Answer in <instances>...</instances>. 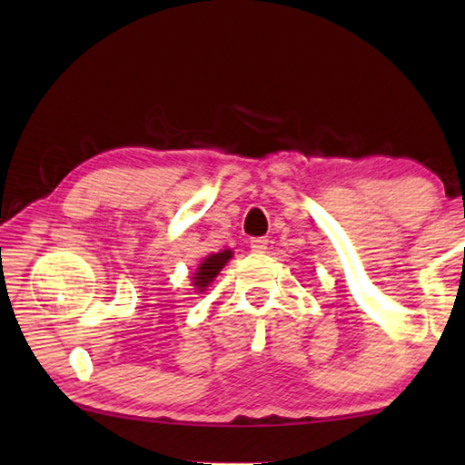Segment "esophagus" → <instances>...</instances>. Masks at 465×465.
Returning a JSON list of instances; mask_svg holds the SVG:
<instances>
[{
    "label": "esophagus",
    "mask_w": 465,
    "mask_h": 465,
    "mask_svg": "<svg viewBox=\"0 0 465 465\" xmlns=\"http://www.w3.org/2000/svg\"><path fill=\"white\" fill-rule=\"evenodd\" d=\"M250 248H252V252H264L266 248H269V240H266V238H252Z\"/></svg>",
    "instance_id": "esophagus-1"
}]
</instances>
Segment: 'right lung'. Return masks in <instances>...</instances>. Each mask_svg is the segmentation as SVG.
Returning <instances> with one entry per match:
<instances>
[{"mask_svg": "<svg viewBox=\"0 0 465 465\" xmlns=\"http://www.w3.org/2000/svg\"><path fill=\"white\" fill-rule=\"evenodd\" d=\"M232 258V250H223V252H217V254H211L204 258V261L199 264V269H196L194 277H193V285L196 291H204L207 289L213 279L219 274V271L223 269L225 262Z\"/></svg>", "mask_w": 465, "mask_h": 465, "instance_id": "add662e5", "label": "right lung"}]
</instances>
